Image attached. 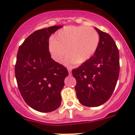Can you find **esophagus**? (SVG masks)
<instances>
[{"instance_id":"1","label":"esophagus","mask_w":135,"mask_h":135,"mask_svg":"<svg viewBox=\"0 0 135 135\" xmlns=\"http://www.w3.org/2000/svg\"><path fill=\"white\" fill-rule=\"evenodd\" d=\"M68 72H69V74L71 75V68H68Z\"/></svg>"}]
</instances>
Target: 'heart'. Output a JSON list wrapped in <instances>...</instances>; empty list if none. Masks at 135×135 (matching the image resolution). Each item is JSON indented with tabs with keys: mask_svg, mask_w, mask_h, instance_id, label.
<instances>
[{
	"mask_svg": "<svg viewBox=\"0 0 135 135\" xmlns=\"http://www.w3.org/2000/svg\"><path fill=\"white\" fill-rule=\"evenodd\" d=\"M99 43V36L93 27L70 26L60 29L55 39L50 40L49 51L52 58L58 62L63 61L68 51L71 56L66 60V64L84 63L95 55Z\"/></svg>",
	"mask_w": 135,
	"mask_h": 135,
	"instance_id": "obj_1",
	"label": "heart"
}]
</instances>
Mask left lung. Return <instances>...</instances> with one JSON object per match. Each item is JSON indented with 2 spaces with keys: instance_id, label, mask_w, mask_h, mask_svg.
<instances>
[{
  "instance_id": "obj_1",
  "label": "left lung",
  "mask_w": 135,
  "mask_h": 135,
  "mask_svg": "<svg viewBox=\"0 0 135 135\" xmlns=\"http://www.w3.org/2000/svg\"><path fill=\"white\" fill-rule=\"evenodd\" d=\"M99 36L95 55L72 71L76 80L77 99L82 105L97 107L106 103L112 95L120 71L119 52L109 34L95 27Z\"/></svg>"
}]
</instances>
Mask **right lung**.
<instances>
[{
    "label": "right lung",
    "instance_id": "add662e5",
    "mask_svg": "<svg viewBox=\"0 0 135 135\" xmlns=\"http://www.w3.org/2000/svg\"><path fill=\"white\" fill-rule=\"evenodd\" d=\"M62 26L35 31L18 49L15 67L20 92L27 105L41 112L56 110L61 103L66 68L51 58L49 38Z\"/></svg>",
    "mask_w": 135,
    "mask_h": 135
}]
</instances>
